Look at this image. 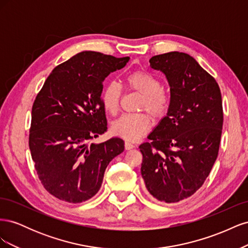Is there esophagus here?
Instances as JSON below:
<instances>
[{"label":"esophagus","mask_w":248,"mask_h":248,"mask_svg":"<svg viewBox=\"0 0 248 248\" xmlns=\"http://www.w3.org/2000/svg\"><path fill=\"white\" fill-rule=\"evenodd\" d=\"M124 146H125V149H126V150H130V149L134 148V145L132 144V142H130L129 140H126Z\"/></svg>","instance_id":"34e87169"}]
</instances>
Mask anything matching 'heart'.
<instances>
[{"label":"heart","mask_w":248,"mask_h":248,"mask_svg":"<svg viewBox=\"0 0 248 248\" xmlns=\"http://www.w3.org/2000/svg\"><path fill=\"white\" fill-rule=\"evenodd\" d=\"M125 81L130 91L140 95L137 108L139 111L148 112L157 121L168 115L170 107V96L162 88V82L158 78L148 71L137 70L129 73ZM121 96L122 90L118 82L111 80L104 86L101 93V102L108 114L112 116L117 114ZM147 114L138 112L123 115L112 123L111 130L116 136L125 140H137L146 134L151 126V118Z\"/></svg>","instance_id":"b5f03b06"}]
</instances>
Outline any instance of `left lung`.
Returning <instances> with one entry per match:
<instances>
[{"label":"left lung","instance_id":"left-lung-1","mask_svg":"<svg viewBox=\"0 0 248 248\" xmlns=\"http://www.w3.org/2000/svg\"><path fill=\"white\" fill-rule=\"evenodd\" d=\"M170 87V107L150 141L139 148L140 172L150 194L177 202L204 184L219 151L223 124L221 93L215 78L191 56L179 51L150 59Z\"/></svg>","mask_w":248,"mask_h":248}]
</instances>
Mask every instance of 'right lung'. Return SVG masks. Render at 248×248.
I'll list each match as a JSON object with an SVG mask.
<instances>
[{
    "label": "right lung",
    "mask_w": 248,
    "mask_h": 248,
    "mask_svg": "<svg viewBox=\"0 0 248 248\" xmlns=\"http://www.w3.org/2000/svg\"><path fill=\"white\" fill-rule=\"evenodd\" d=\"M128 60L81 51L58 65L37 94L29 147L43 187L57 199L77 204L94 197L108 163L124 151L120 138L89 141L108 129L103 80Z\"/></svg>",
    "instance_id": "obj_1"
}]
</instances>
